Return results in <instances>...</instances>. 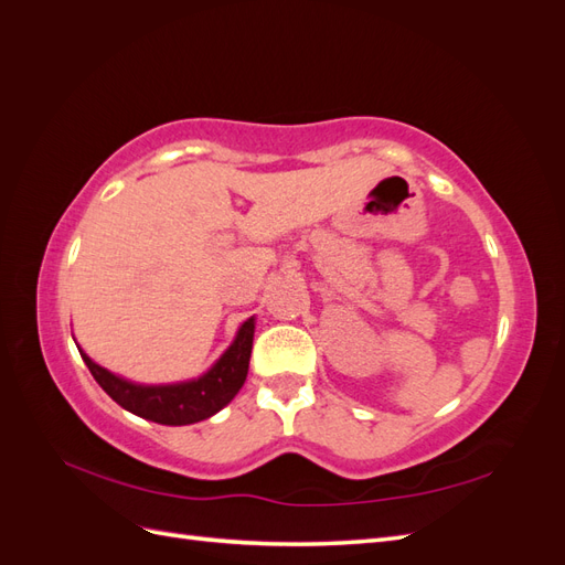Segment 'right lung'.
I'll return each mask as SVG.
<instances>
[{
  "mask_svg": "<svg viewBox=\"0 0 565 565\" xmlns=\"http://www.w3.org/2000/svg\"><path fill=\"white\" fill-rule=\"evenodd\" d=\"M252 339L254 318L243 322V328L237 332L231 349L218 358V363L204 374V377L169 386H141L127 380H119L106 367L96 365L87 353H79L89 372L94 374V380L117 405H122L129 413L150 422L183 426L216 415L221 407L235 398V393L243 388L247 380Z\"/></svg>",
  "mask_w": 565,
  "mask_h": 565,
  "instance_id": "1",
  "label": "right lung"
}]
</instances>
